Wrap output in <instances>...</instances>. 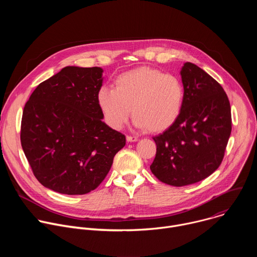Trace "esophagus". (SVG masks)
Returning <instances> with one entry per match:
<instances>
[{
    "label": "esophagus",
    "instance_id": "1",
    "mask_svg": "<svg viewBox=\"0 0 257 257\" xmlns=\"http://www.w3.org/2000/svg\"><path fill=\"white\" fill-rule=\"evenodd\" d=\"M126 139H127V141H129V142H134V141H137V140H138V137H137V136L127 135V136H126Z\"/></svg>",
    "mask_w": 257,
    "mask_h": 257
}]
</instances>
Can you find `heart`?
I'll return each instance as SVG.
<instances>
[{"instance_id":"heart-1","label":"heart","mask_w":257,"mask_h":257,"mask_svg":"<svg viewBox=\"0 0 257 257\" xmlns=\"http://www.w3.org/2000/svg\"><path fill=\"white\" fill-rule=\"evenodd\" d=\"M185 89L174 74L140 67L118 75L115 88L101 86L96 99L106 124L122 129L132 113L138 128L162 131L171 126L182 111Z\"/></svg>"}]
</instances>
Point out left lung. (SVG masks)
<instances>
[{"mask_svg":"<svg viewBox=\"0 0 257 257\" xmlns=\"http://www.w3.org/2000/svg\"><path fill=\"white\" fill-rule=\"evenodd\" d=\"M184 103L176 121L155 136L153 174L172 186H185L211 175L221 165L232 130L229 98L216 80L187 62L181 70Z\"/></svg>","mask_w":257,"mask_h":257,"instance_id":"left-lung-1","label":"left lung"}]
</instances>
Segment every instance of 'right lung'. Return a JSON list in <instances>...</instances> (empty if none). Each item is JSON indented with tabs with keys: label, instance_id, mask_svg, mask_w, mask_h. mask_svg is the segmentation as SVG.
Segmentation results:
<instances>
[{
	"label": "right lung",
	"instance_id": "1",
	"mask_svg": "<svg viewBox=\"0 0 257 257\" xmlns=\"http://www.w3.org/2000/svg\"><path fill=\"white\" fill-rule=\"evenodd\" d=\"M101 68L68 66L39 84L25 103L21 145L45 187L68 195L94 190L125 146V135L101 120Z\"/></svg>",
	"mask_w": 257,
	"mask_h": 257
}]
</instances>
